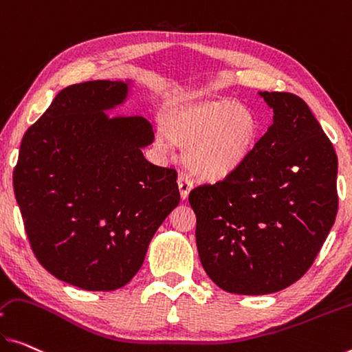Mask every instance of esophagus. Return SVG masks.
<instances>
[{
	"label": "esophagus",
	"instance_id": "esophagus-1",
	"mask_svg": "<svg viewBox=\"0 0 352 352\" xmlns=\"http://www.w3.org/2000/svg\"><path fill=\"white\" fill-rule=\"evenodd\" d=\"M177 186H179L181 198L186 199L188 197V193H190V190L193 188V182L187 175H179V177H177Z\"/></svg>",
	"mask_w": 352,
	"mask_h": 352
}]
</instances>
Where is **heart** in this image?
I'll use <instances>...</instances> for the list:
<instances>
[{"instance_id": "b5f03b06", "label": "heart", "mask_w": 352, "mask_h": 352, "mask_svg": "<svg viewBox=\"0 0 352 352\" xmlns=\"http://www.w3.org/2000/svg\"><path fill=\"white\" fill-rule=\"evenodd\" d=\"M259 120L250 107L231 99L182 105L162 116L157 138L160 153L171 144L187 149V165L195 176L217 181L237 171L255 149Z\"/></svg>"}]
</instances>
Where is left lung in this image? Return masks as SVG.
<instances>
[{"label": "left lung", "instance_id": "obj_1", "mask_svg": "<svg viewBox=\"0 0 352 352\" xmlns=\"http://www.w3.org/2000/svg\"><path fill=\"white\" fill-rule=\"evenodd\" d=\"M259 94L274 122L250 157L188 195L203 267L232 294H270L296 283L338 210V159L310 108L291 93Z\"/></svg>", "mask_w": 352, "mask_h": 352}]
</instances>
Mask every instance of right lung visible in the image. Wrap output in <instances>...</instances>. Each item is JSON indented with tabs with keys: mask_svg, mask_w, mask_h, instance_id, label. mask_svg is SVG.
Listing matches in <instances>:
<instances>
[{
	"mask_svg": "<svg viewBox=\"0 0 352 352\" xmlns=\"http://www.w3.org/2000/svg\"><path fill=\"white\" fill-rule=\"evenodd\" d=\"M127 85L94 80L59 91L25 132L14 168L30 245L58 280L88 291L131 282L162 221L179 204L177 173L144 159L153 126L113 118Z\"/></svg>",
	"mask_w": 352,
	"mask_h": 352,
	"instance_id": "right-lung-1",
	"label": "right lung"
}]
</instances>
